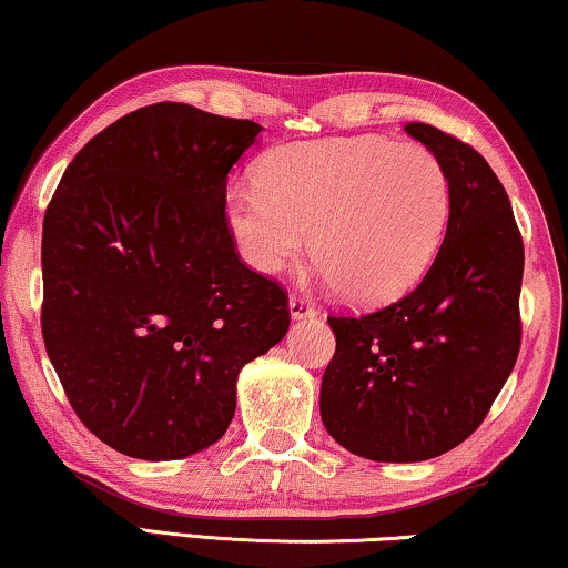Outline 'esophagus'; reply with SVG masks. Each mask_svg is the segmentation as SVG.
Listing matches in <instances>:
<instances>
[{
    "label": "esophagus",
    "mask_w": 568,
    "mask_h": 568,
    "mask_svg": "<svg viewBox=\"0 0 568 568\" xmlns=\"http://www.w3.org/2000/svg\"><path fill=\"white\" fill-rule=\"evenodd\" d=\"M288 308H291V317L293 320H312V317H317V306H314L306 296H296V293H293V296L288 298Z\"/></svg>",
    "instance_id": "34e87169"
}]
</instances>
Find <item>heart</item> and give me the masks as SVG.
Listing matches in <instances>:
<instances>
[{
	"mask_svg": "<svg viewBox=\"0 0 568 568\" xmlns=\"http://www.w3.org/2000/svg\"><path fill=\"white\" fill-rule=\"evenodd\" d=\"M450 214L443 162L419 143L322 139L272 149L260 183H235L225 220L243 262L277 275L312 233V256L343 298L390 301L425 275Z\"/></svg>",
	"mask_w": 568,
	"mask_h": 568,
	"instance_id": "heart-1",
	"label": "heart"
}]
</instances>
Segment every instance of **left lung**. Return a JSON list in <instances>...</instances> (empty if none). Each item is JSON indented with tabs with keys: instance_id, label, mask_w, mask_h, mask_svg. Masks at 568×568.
<instances>
[{
	"instance_id": "8db88e82",
	"label": "left lung",
	"mask_w": 568,
	"mask_h": 568,
	"mask_svg": "<svg viewBox=\"0 0 568 568\" xmlns=\"http://www.w3.org/2000/svg\"><path fill=\"white\" fill-rule=\"evenodd\" d=\"M406 133L443 162L450 214L422 283L362 317H327L335 356L320 390L327 433L369 462H427L490 412L521 346L524 243L485 156L427 123Z\"/></svg>"
}]
</instances>
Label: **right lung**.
<instances>
[{
  "mask_svg": "<svg viewBox=\"0 0 568 568\" xmlns=\"http://www.w3.org/2000/svg\"><path fill=\"white\" fill-rule=\"evenodd\" d=\"M262 125L160 102L104 128L44 214L41 333L78 419L131 458L210 448L243 364L288 333V293L248 270L227 172Z\"/></svg>",
  "mask_w": 568,
  "mask_h": 568,
  "instance_id": "right-lung-1",
  "label": "right lung"
}]
</instances>
